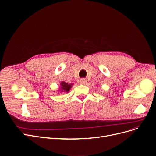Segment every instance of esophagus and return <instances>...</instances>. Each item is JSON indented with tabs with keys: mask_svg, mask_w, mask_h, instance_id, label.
Returning a JSON list of instances; mask_svg holds the SVG:
<instances>
[{
	"mask_svg": "<svg viewBox=\"0 0 156 156\" xmlns=\"http://www.w3.org/2000/svg\"><path fill=\"white\" fill-rule=\"evenodd\" d=\"M87 80H86V79H84V78L80 79V84H82V85H85L86 83H87Z\"/></svg>",
	"mask_w": 156,
	"mask_h": 156,
	"instance_id": "obj_1",
	"label": "esophagus"
}]
</instances>
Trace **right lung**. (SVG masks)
<instances>
[{
	"label": "right lung",
	"mask_w": 156,
	"mask_h": 156,
	"mask_svg": "<svg viewBox=\"0 0 156 156\" xmlns=\"http://www.w3.org/2000/svg\"><path fill=\"white\" fill-rule=\"evenodd\" d=\"M73 83H67L65 82H61L59 88V93H69L71 89Z\"/></svg>",
	"instance_id": "1"
}]
</instances>
